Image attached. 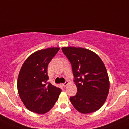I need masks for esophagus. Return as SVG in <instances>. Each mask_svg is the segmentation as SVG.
<instances>
[{
	"mask_svg": "<svg viewBox=\"0 0 129 129\" xmlns=\"http://www.w3.org/2000/svg\"><path fill=\"white\" fill-rule=\"evenodd\" d=\"M68 84H69V82H68V81H66L65 83L62 84V86H63L64 87H65V86H67V85H68Z\"/></svg>",
	"mask_w": 129,
	"mask_h": 129,
	"instance_id": "obj_1",
	"label": "esophagus"
}]
</instances>
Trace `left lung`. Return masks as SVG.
Wrapping results in <instances>:
<instances>
[{"label": "left lung", "mask_w": 129, "mask_h": 129, "mask_svg": "<svg viewBox=\"0 0 129 129\" xmlns=\"http://www.w3.org/2000/svg\"><path fill=\"white\" fill-rule=\"evenodd\" d=\"M62 50L72 67L77 92L70 100L81 113L88 114L100 109L109 94L110 81L102 60L88 49L64 46Z\"/></svg>", "instance_id": "8db88e82"}]
</instances>
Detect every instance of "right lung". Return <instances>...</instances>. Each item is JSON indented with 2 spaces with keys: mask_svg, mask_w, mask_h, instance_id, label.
Masks as SVG:
<instances>
[{
  "mask_svg": "<svg viewBox=\"0 0 129 129\" xmlns=\"http://www.w3.org/2000/svg\"><path fill=\"white\" fill-rule=\"evenodd\" d=\"M59 49L52 47L36 51L26 59L20 68L18 93L25 107L33 112H48L61 94L60 88L47 83L48 65Z\"/></svg>",
  "mask_w": 129,
  "mask_h": 129,
  "instance_id": "right-lung-1",
  "label": "right lung"
}]
</instances>
